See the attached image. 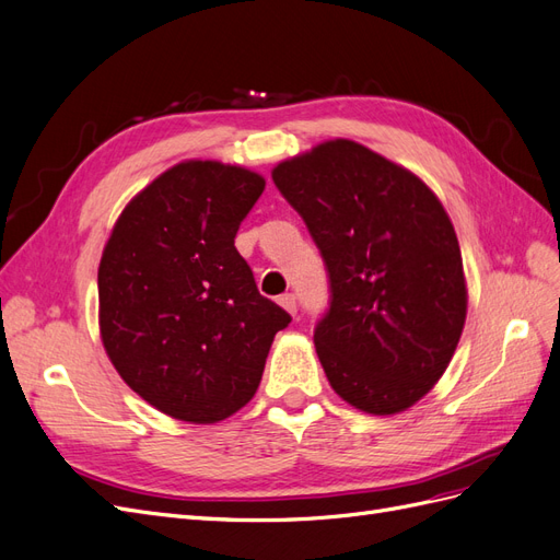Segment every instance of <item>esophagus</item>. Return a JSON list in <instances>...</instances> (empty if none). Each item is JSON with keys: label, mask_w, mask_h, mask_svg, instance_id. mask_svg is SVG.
<instances>
[{"label": "esophagus", "mask_w": 560, "mask_h": 560, "mask_svg": "<svg viewBox=\"0 0 560 560\" xmlns=\"http://www.w3.org/2000/svg\"><path fill=\"white\" fill-rule=\"evenodd\" d=\"M278 303L280 306L290 313V315H296V296L294 294H282L280 299H278Z\"/></svg>", "instance_id": "esophagus-1"}]
</instances>
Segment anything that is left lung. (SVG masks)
<instances>
[{"mask_svg": "<svg viewBox=\"0 0 560 560\" xmlns=\"http://www.w3.org/2000/svg\"><path fill=\"white\" fill-rule=\"evenodd\" d=\"M270 175L329 270L331 308L313 341L334 393L371 416L411 409L444 376L467 317L463 254L442 200L409 167L346 138Z\"/></svg>", "mask_w": 560, "mask_h": 560, "instance_id": "8db88e82", "label": "left lung"}]
</instances>
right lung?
I'll use <instances>...</instances> for the list:
<instances>
[{"label": "right lung", "mask_w": 560, "mask_h": 560, "mask_svg": "<svg viewBox=\"0 0 560 560\" xmlns=\"http://www.w3.org/2000/svg\"><path fill=\"white\" fill-rule=\"evenodd\" d=\"M264 189L249 167L186 159L128 200L105 243V352L132 393L175 420L212 425L241 411L292 319L259 294L233 243Z\"/></svg>", "instance_id": "obj_1"}]
</instances>
